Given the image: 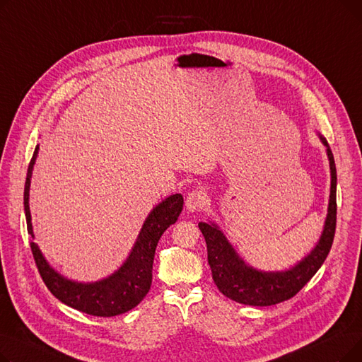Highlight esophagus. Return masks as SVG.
Here are the masks:
<instances>
[{"mask_svg":"<svg viewBox=\"0 0 362 362\" xmlns=\"http://www.w3.org/2000/svg\"><path fill=\"white\" fill-rule=\"evenodd\" d=\"M205 202H206L205 191H202V189H194V191L187 194L185 205L189 213H195V211H199L201 208H204Z\"/></svg>","mask_w":362,"mask_h":362,"instance_id":"obj_1","label":"esophagus"}]
</instances>
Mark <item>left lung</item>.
<instances>
[{"label": "left lung", "instance_id": "8db88e82", "mask_svg": "<svg viewBox=\"0 0 362 362\" xmlns=\"http://www.w3.org/2000/svg\"><path fill=\"white\" fill-rule=\"evenodd\" d=\"M321 144L326 146L330 164V197L327 217L321 236L308 255L303 257L293 267L281 272H264L251 267L236 252L233 245L214 221L198 226L206 242L208 264L211 267L213 280L218 291L239 303L252 307H269L295 296L327 258L336 230V164L326 138L317 133Z\"/></svg>", "mask_w": 362, "mask_h": 362}]
</instances>
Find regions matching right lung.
<instances>
[{
    "label": "right lung",
    "instance_id": "add662e5",
    "mask_svg": "<svg viewBox=\"0 0 362 362\" xmlns=\"http://www.w3.org/2000/svg\"><path fill=\"white\" fill-rule=\"evenodd\" d=\"M37 151H40V145L35 148L33 157L28 167L23 204L28 233L32 238V254L47 288L66 305L89 315L114 317L135 308L149 292L152 283V262H154L157 243L167 227L177 221L183 208V197L180 194L170 195L152 208L142 224V229L129 257L112 274L97 281H74L54 270L41 252L40 246L33 242L35 235L29 208V191Z\"/></svg>",
    "mask_w": 362,
    "mask_h": 362
}]
</instances>
